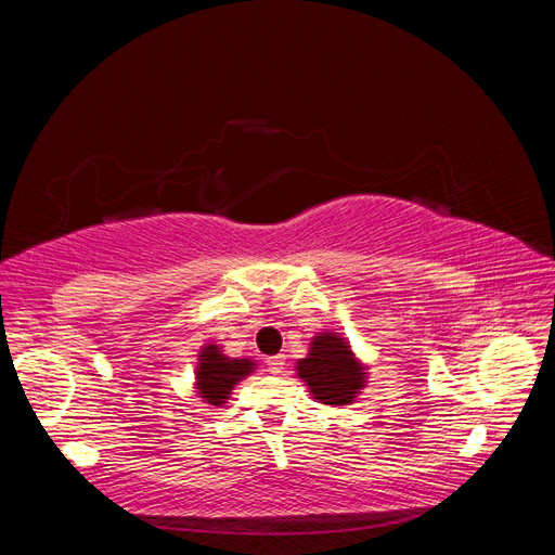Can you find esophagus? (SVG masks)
<instances>
[{"label":"esophagus","instance_id":"34e87169","mask_svg":"<svg viewBox=\"0 0 555 555\" xmlns=\"http://www.w3.org/2000/svg\"><path fill=\"white\" fill-rule=\"evenodd\" d=\"M268 371H271L273 375H280L284 371V365H287V359H284V354H275V357H268L266 361Z\"/></svg>","mask_w":555,"mask_h":555}]
</instances>
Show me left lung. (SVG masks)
Listing matches in <instances>:
<instances>
[{
    "label": "left lung",
    "instance_id": "8db88e82",
    "mask_svg": "<svg viewBox=\"0 0 555 555\" xmlns=\"http://www.w3.org/2000/svg\"><path fill=\"white\" fill-rule=\"evenodd\" d=\"M296 375L322 405H351L367 384V365L338 331H322L310 340L306 359L296 361Z\"/></svg>",
    "mask_w": 555,
    "mask_h": 555
}]
</instances>
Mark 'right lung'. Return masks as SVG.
<instances>
[{
  "mask_svg": "<svg viewBox=\"0 0 555 555\" xmlns=\"http://www.w3.org/2000/svg\"><path fill=\"white\" fill-rule=\"evenodd\" d=\"M194 389L196 396L212 408H224L233 386L257 371V361L249 357H227L222 345L206 343L196 354Z\"/></svg>",
  "mask_w": 555,
  "mask_h": 555,
  "instance_id": "1",
  "label": "right lung"
}]
</instances>
